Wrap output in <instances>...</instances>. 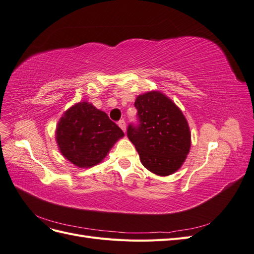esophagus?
I'll return each instance as SVG.
<instances>
[{
	"mask_svg": "<svg viewBox=\"0 0 254 254\" xmlns=\"http://www.w3.org/2000/svg\"><path fill=\"white\" fill-rule=\"evenodd\" d=\"M118 124H119V126L121 127V129L123 130V131L126 132V123H125V121H124V120H121V121L118 123Z\"/></svg>",
	"mask_w": 254,
	"mask_h": 254,
	"instance_id": "esophagus-1",
	"label": "esophagus"
}]
</instances>
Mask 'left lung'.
<instances>
[{
    "label": "left lung",
    "instance_id": "obj_1",
    "mask_svg": "<svg viewBox=\"0 0 254 254\" xmlns=\"http://www.w3.org/2000/svg\"><path fill=\"white\" fill-rule=\"evenodd\" d=\"M139 124H130L128 139L135 146L144 167L158 176L177 172L190 148L187 119L176 104L159 91L136 97Z\"/></svg>",
    "mask_w": 254,
    "mask_h": 254
}]
</instances>
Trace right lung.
Returning <instances> with one entry per match:
<instances>
[{"mask_svg": "<svg viewBox=\"0 0 254 254\" xmlns=\"http://www.w3.org/2000/svg\"><path fill=\"white\" fill-rule=\"evenodd\" d=\"M123 136L124 132L108 115L86 101L67 109L56 128L60 152L79 168L101 163Z\"/></svg>", "mask_w": 254, "mask_h": 254, "instance_id": "add662e5", "label": "right lung"}]
</instances>
